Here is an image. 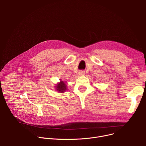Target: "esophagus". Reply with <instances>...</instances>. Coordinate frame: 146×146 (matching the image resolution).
<instances>
[{"mask_svg": "<svg viewBox=\"0 0 146 146\" xmlns=\"http://www.w3.org/2000/svg\"><path fill=\"white\" fill-rule=\"evenodd\" d=\"M85 74V72L83 70H81L79 72V75L80 76H84Z\"/></svg>", "mask_w": 146, "mask_h": 146, "instance_id": "34e87169", "label": "esophagus"}]
</instances>
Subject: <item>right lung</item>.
<instances>
[{
	"label": "right lung",
	"mask_w": 146,
	"mask_h": 146,
	"mask_svg": "<svg viewBox=\"0 0 146 146\" xmlns=\"http://www.w3.org/2000/svg\"><path fill=\"white\" fill-rule=\"evenodd\" d=\"M66 85L65 84V82L63 81H60V82H59L58 84H57L56 86V90L57 91L59 92H64L66 90Z\"/></svg>",
	"instance_id": "add662e5"
}]
</instances>
